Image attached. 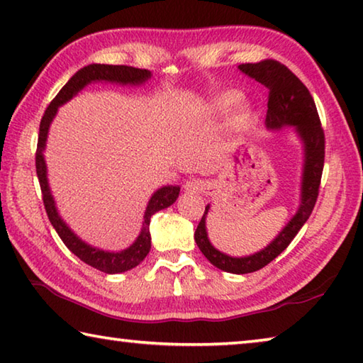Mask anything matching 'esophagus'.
<instances>
[{
  "label": "esophagus",
  "instance_id": "esophagus-1",
  "mask_svg": "<svg viewBox=\"0 0 363 363\" xmlns=\"http://www.w3.org/2000/svg\"><path fill=\"white\" fill-rule=\"evenodd\" d=\"M208 188V183L206 180H201V178H189L185 183V191L189 194H198L204 193Z\"/></svg>",
  "mask_w": 363,
  "mask_h": 363
}]
</instances>
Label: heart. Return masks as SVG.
I'll return each instance as SVG.
<instances>
[{
	"mask_svg": "<svg viewBox=\"0 0 363 363\" xmlns=\"http://www.w3.org/2000/svg\"><path fill=\"white\" fill-rule=\"evenodd\" d=\"M240 100H242V95L239 92L226 91L212 100V104L207 108V114L215 119H225L233 114V127L234 129H242L250 118V110L249 106L245 105H240L238 108L237 106L240 104ZM236 107L238 108V111L235 109ZM234 109L237 111L234 112Z\"/></svg>",
	"mask_w": 363,
	"mask_h": 363,
	"instance_id": "heart-1",
	"label": "heart"
}]
</instances>
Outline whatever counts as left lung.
I'll return each instance as SVG.
<instances>
[{
  "label": "left lung",
  "mask_w": 363,
  "mask_h": 363,
  "mask_svg": "<svg viewBox=\"0 0 363 363\" xmlns=\"http://www.w3.org/2000/svg\"><path fill=\"white\" fill-rule=\"evenodd\" d=\"M239 69L250 76L263 86L269 89L268 113L264 124L269 130H281L282 127L291 125L300 137L304 148V164L301 177V202L296 213L290 218L284 230L276 239L263 250L249 257H230L215 249L211 244L206 230V212L194 233V240L204 257L218 269L231 272V274H247L264 268L276 257L287 249L289 244L306 223L309 215L313 213L317 196H319L320 178L323 170V157H325V135L320 125L319 113L314 104L313 95L308 87L277 60H262L258 63H242Z\"/></svg>",
  "instance_id": "obj_1"
}]
</instances>
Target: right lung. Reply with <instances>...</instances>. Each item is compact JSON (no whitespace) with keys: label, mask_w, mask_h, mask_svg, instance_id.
<instances>
[{"label":"right lung","mask_w":363,"mask_h":363,"mask_svg":"<svg viewBox=\"0 0 363 363\" xmlns=\"http://www.w3.org/2000/svg\"><path fill=\"white\" fill-rule=\"evenodd\" d=\"M150 78H151V72H148V69L133 68L127 65H101V63H92V65H87L84 68H81L79 72H76L72 78H69L67 84L60 89V92L55 95V99L49 104L48 110L44 111V116L40 124V135H38V148H36V175H38V180H40L44 208H46L50 225L54 226V230L63 240V244L68 247L69 252L74 253L81 262H84L86 264L92 266V268L99 269L101 272H106V274H118V272L129 271L143 262L145 257L148 255V252L151 249V236H150L151 217L156 212L174 204L178 198V194H180V186L167 185V186L159 188L148 201V206H146V211L143 215L145 221H143L142 231H140L135 242H133L130 247H127L125 250L106 252V250L97 249V247L86 244L84 240H81L72 230H69L68 225L62 220L59 212H57L55 201L52 198V194H50V188L48 182V169H46V161H44L43 151L46 148L49 125L55 118L59 106L67 104L68 100H72L74 95L81 91V89H84L87 84H91V82H97V81L116 82V84H123V86L125 84L138 86V84H143V82L148 81Z\"/></svg>","instance_id":"add662e5"}]
</instances>
